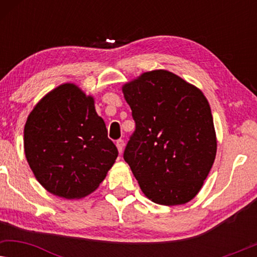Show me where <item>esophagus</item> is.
<instances>
[{
	"mask_svg": "<svg viewBox=\"0 0 257 257\" xmlns=\"http://www.w3.org/2000/svg\"><path fill=\"white\" fill-rule=\"evenodd\" d=\"M115 146H117L118 152L122 153V150H124V140H122V139L117 140V142H115Z\"/></svg>",
	"mask_w": 257,
	"mask_h": 257,
	"instance_id": "obj_1",
	"label": "esophagus"
}]
</instances>
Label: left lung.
Listing matches in <instances>:
<instances>
[{"label":"left lung","mask_w":257,"mask_h":257,"mask_svg":"<svg viewBox=\"0 0 257 257\" xmlns=\"http://www.w3.org/2000/svg\"><path fill=\"white\" fill-rule=\"evenodd\" d=\"M121 90L136 121L124 159L143 193L163 206L191 201L216 156L205 94L167 70L144 72Z\"/></svg>","instance_id":"8db88e82"}]
</instances>
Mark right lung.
I'll return each mask as SVG.
<instances>
[{
    "label": "right lung",
    "instance_id": "right-lung-1",
    "mask_svg": "<svg viewBox=\"0 0 257 257\" xmlns=\"http://www.w3.org/2000/svg\"><path fill=\"white\" fill-rule=\"evenodd\" d=\"M24 153L37 181L64 199L96 191L118 157L93 97L73 83L57 86L35 105L24 126Z\"/></svg>",
    "mask_w": 257,
    "mask_h": 257
}]
</instances>
